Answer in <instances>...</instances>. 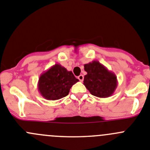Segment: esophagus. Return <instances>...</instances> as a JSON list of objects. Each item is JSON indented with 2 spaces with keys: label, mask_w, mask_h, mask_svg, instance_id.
<instances>
[{
  "label": "esophagus",
  "mask_w": 150,
  "mask_h": 150,
  "mask_svg": "<svg viewBox=\"0 0 150 150\" xmlns=\"http://www.w3.org/2000/svg\"><path fill=\"white\" fill-rule=\"evenodd\" d=\"M78 79H79V81H83V75H79V76L78 77Z\"/></svg>",
  "instance_id": "1"
}]
</instances>
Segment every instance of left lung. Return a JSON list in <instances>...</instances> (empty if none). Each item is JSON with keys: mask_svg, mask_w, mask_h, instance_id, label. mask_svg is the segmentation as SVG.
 Wrapping results in <instances>:
<instances>
[{"mask_svg": "<svg viewBox=\"0 0 150 150\" xmlns=\"http://www.w3.org/2000/svg\"><path fill=\"white\" fill-rule=\"evenodd\" d=\"M83 84L92 95L99 98H108L113 95L117 87L115 74L97 60L84 64Z\"/></svg>", "mask_w": 150, "mask_h": 150, "instance_id": "left-lung-1", "label": "left lung"}]
</instances>
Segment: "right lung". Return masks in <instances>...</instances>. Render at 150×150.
I'll list each match as a JSON object with an SVG mask.
<instances>
[{
    "mask_svg": "<svg viewBox=\"0 0 150 150\" xmlns=\"http://www.w3.org/2000/svg\"><path fill=\"white\" fill-rule=\"evenodd\" d=\"M78 81L71 71L56 63L40 75L37 86L43 98L47 100H58L67 96L72 85Z\"/></svg>",
    "mask_w": 150,
    "mask_h": 150,
    "instance_id": "1",
    "label": "right lung"
}]
</instances>
